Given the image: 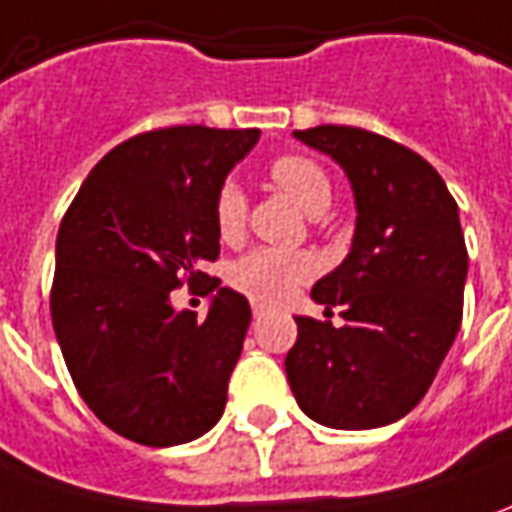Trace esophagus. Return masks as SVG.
<instances>
[{"mask_svg": "<svg viewBox=\"0 0 512 512\" xmlns=\"http://www.w3.org/2000/svg\"><path fill=\"white\" fill-rule=\"evenodd\" d=\"M252 314H255V319H260V316L266 314V308H263L260 302H255V305H252Z\"/></svg>", "mask_w": 512, "mask_h": 512, "instance_id": "34e87169", "label": "esophagus"}]
</instances>
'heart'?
I'll list each match as a JSON object with an SVG mask.
<instances>
[{
  "mask_svg": "<svg viewBox=\"0 0 512 512\" xmlns=\"http://www.w3.org/2000/svg\"><path fill=\"white\" fill-rule=\"evenodd\" d=\"M269 179L283 193L294 198L308 215H322L333 201V184L325 168L300 154L277 156L269 165ZM246 193L241 184L224 182L212 201V221L218 238L235 243L243 238L246 229ZM319 269L311 252H291V249H255L241 260L232 263L229 283L241 294L255 302H283L288 300L300 285H305Z\"/></svg>",
  "mask_w": 512,
  "mask_h": 512,
  "instance_id": "heart-1",
  "label": "heart"
}]
</instances>
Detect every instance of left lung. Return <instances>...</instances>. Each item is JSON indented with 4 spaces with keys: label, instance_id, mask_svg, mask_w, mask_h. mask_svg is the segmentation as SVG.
Returning <instances> with one entry per match:
<instances>
[{
    "label": "left lung",
    "instance_id": "obj_1",
    "mask_svg": "<svg viewBox=\"0 0 512 512\" xmlns=\"http://www.w3.org/2000/svg\"><path fill=\"white\" fill-rule=\"evenodd\" d=\"M294 137L336 159L356 196V235L311 297L339 308L297 316L285 375L305 415L328 429H378L415 409L457 339L468 249L440 173L401 142L316 125Z\"/></svg>",
    "mask_w": 512,
    "mask_h": 512
}]
</instances>
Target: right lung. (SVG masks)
Here are the masks:
<instances>
[{
  "label": "right lung",
  "mask_w": 512,
  "mask_h": 512,
  "mask_svg": "<svg viewBox=\"0 0 512 512\" xmlns=\"http://www.w3.org/2000/svg\"><path fill=\"white\" fill-rule=\"evenodd\" d=\"M257 139V128L204 125L125 139L61 221L50 311L66 370L86 406L139 446L190 443L224 415L252 308L201 269L221 252L215 193ZM184 279L213 294L204 320L172 308Z\"/></svg>",
  "instance_id": "right-lung-1"
}]
</instances>
